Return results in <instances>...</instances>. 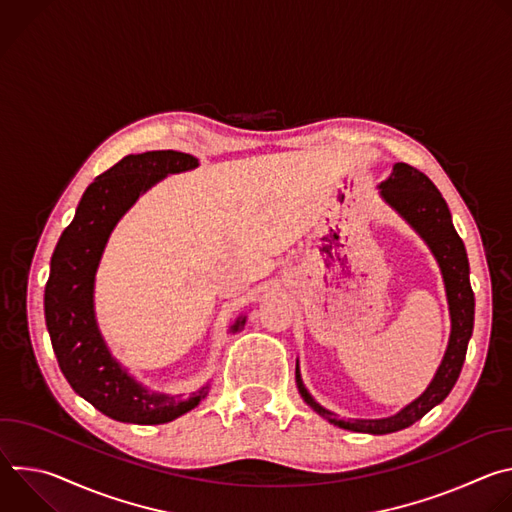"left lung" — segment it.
Wrapping results in <instances>:
<instances>
[{"instance_id":"8db88e82","label":"left lung","mask_w":512,"mask_h":512,"mask_svg":"<svg viewBox=\"0 0 512 512\" xmlns=\"http://www.w3.org/2000/svg\"><path fill=\"white\" fill-rule=\"evenodd\" d=\"M379 196L421 237L437 265H440L452 322L448 348L440 367H437L427 389L397 413L381 419H340L334 411L322 407L310 395L300 375V360H296V385L302 399L330 423L342 429L371 435H385L413 425L450 395L460 377L474 328V291L470 285L468 255L460 235L454 229L450 208L440 190L419 170L407 164H395L391 176L379 184Z\"/></svg>"}]
</instances>
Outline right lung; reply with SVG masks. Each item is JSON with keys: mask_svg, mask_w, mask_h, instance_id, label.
<instances>
[{"mask_svg": "<svg viewBox=\"0 0 512 512\" xmlns=\"http://www.w3.org/2000/svg\"><path fill=\"white\" fill-rule=\"evenodd\" d=\"M194 168H198L194 156L174 150L125 156L85 190L50 261L44 316L58 367L77 395L115 421L137 425L174 421L194 409L210 389L206 383L184 399L143 387L111 354L95 314V275L123 214L166 176ZM245 322V314L237 316L229 334L241 332Z\"/></svg>", "mask_w": 512, "mask_h": 512, "instance_id": "add662e5", "label": "right lung"}]
</instances>
